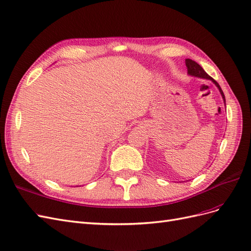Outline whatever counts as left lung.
<instances>
[{
  "label": "left lung",
  "instance_id": "left-lung-1",
  "mask_svg": "<svg viewBox=\"0 0 251 251\" xmlns=\"http://www.w3.org/2000/svg\"><path fill=\"white\" fill-rule=\"evenodd\" d=\"M185 64H186V67H187V74H188V75L195 76V77H200V78H205V80H209V81H211L214 85L217 86L219 91H220V94H221V96H222V99H223L224 104H225V106H226L225 96H224V94H223V90L221 89L220 85L218 84V82L214 81L213 78H212L209 75H207V74L205 73V70L202 68V66H200L197 62L192 61V60H190V59H186V60H185Z\"/></svg>",
  "mask_w": 251,
  "mask_h": 251
}]
</instances>
